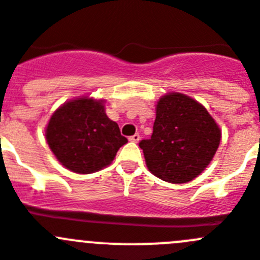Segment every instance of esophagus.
Returning <instances> with one entry per match:
<instances>
[{
    "label": "esophagus",
    "mask_w": 260,
    "mask_h": 260,
    "mask_svg": "<svg viewBox=\"0 0 260 260\" xmlns=\"http://www.w3.org/2000/svg\"><path fill=\"white\" fill-rule=\"evenodd\" d=\"M139 139H140L139 134H134L133 137L128 138V140H130V142H133V143H138V142H139Z\"/></svg>",
    "instance_id": "1"
}]
</instances>
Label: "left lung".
Wrapping results in <instances>:
<instances>
[{
  "instance_id": "left-lung-1",
  "label": "left lung",
  "mask_w": 260,
  "mask_h": 260,
  "mask_svg": "<svg viewBox=\"0 0 260 260\" xmlns=\"http://www.w3.org/2000/svg\"><path fill=\"white\" fill-rule=\"evenodd\" d=\"M222 130L193 98L169 92L157 101L151 139L142 140L148 170L173 184L193 180L210 164Z\"/></svg>"
}]
</instances>
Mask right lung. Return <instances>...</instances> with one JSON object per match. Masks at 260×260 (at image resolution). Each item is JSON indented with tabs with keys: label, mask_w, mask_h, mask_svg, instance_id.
Masks as SVG:
<instances>
[{
	"label": "right lung",
	"mask_w": 260,
	"mask_h": 260,
	"mask_svg": "<svg viewBox=\"0 0 260 260\" xmlns=\"http://www.w3.org/2000/svg\"><path fill=\"white\" fill-rule=\"evenodd\" d=\"M45 137L59 162L77 174H91L111 165L127 143L118 125L107 116L103 99L78 96L51 114Z\"/></svg>",
	"instance_id": "add662e5"
}]
</instances>
